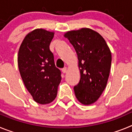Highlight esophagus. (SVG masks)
Wrapping results in <instances>:
<instances>
[{"label": "esophagus", "mask_w": 132, "mask_h": 132, "mask_svg": "<svg viewBox=\"0 0 132 132\" xmlns=\"http://www.w3.org/2000/svg\"><path fill=\"white\" fill-rule=\"evenodd\" d=\"M67 67H64V68L62 69V72L63 73H65L66 72H67Z\"/></svg>", "instance_id": "obj_1"}]
</instances>
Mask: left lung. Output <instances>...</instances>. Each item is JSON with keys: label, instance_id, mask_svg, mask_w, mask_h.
Here are the masks:
<instances>
[{"label": "left lung", "instance_id": "8db88e82", "mask_svg": "<svg viewBox=\"0 0 132 132\" xmlns=\"http://www.w3.org/2000/svg\"><path fill=\"white\" fill-rule=\"evenodd\" d=\"M77 54L80 79L74 87L75 96L84 105L96 102L105 89L111 66V52L106 41L90 28L67 31L64 35Z\"/></svg>", "mask_w": 132, "mask_h": 132}]
</instances>
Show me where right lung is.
<instances>
[{"label": "right lung", "mask_w": 132, "mask_h": 132, "mask_svg": "<svg viewBox=\"0 0 132 132\" xmlns=\"http://www.w3.org/2000/svg\"><path fill=\"white\" fill-rule=\"evenodd\" d=\"M54 32L36 29L24 38L18 52L21 77L33 99L41 104L52 102L57 94L61 80L50 50Z\"/></svg>", "instance_id": "add662e5"}]
</instances>
